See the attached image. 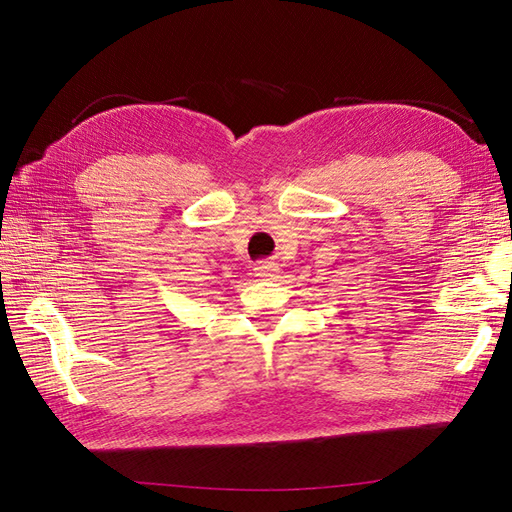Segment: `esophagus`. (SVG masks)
<instances>
[{
	"label": "esophagus",
	"mask_w": 512,
	"mask_h": 512,
	"mask_svg": "<svg viewBox=\"0 0 512 512\" xmlns=\"http://www.w3.org/2000/svg\"><path fill=\"white\" fill-rule=\"evenodd\" d=\"M277 273H280V269H277V262H260V265L256 267V275L262 277V280H277Z\"/></svg>",
	"instance_id": "esophagus-1"
}]
</instances>
